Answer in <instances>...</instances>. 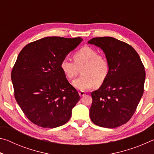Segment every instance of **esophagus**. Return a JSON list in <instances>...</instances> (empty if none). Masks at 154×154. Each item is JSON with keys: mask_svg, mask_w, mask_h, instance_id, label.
<instances>
[{"mask_svg": "<svg viewBox=\"0 0 154 154\" xmlns=\"http://www.w3.org/2000/svg\"><path fill=\"white\" fill-rule=\"evenodd\" d=\"M79 94L80 96H83L85 95V92H83V91H79Z\"/></svg>", "mask_w": 154, "mask_h": 154, "instance_id": "34e87169", "label": "esophagus"}]
</instances>
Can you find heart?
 Instances as JSON below:
<instances>
[{
	"instance_id": "heart-1",
	"label": "heart",
	"mask_w": 154,
	"mask_h": 154,
	"mask_svg": "<svg viewBox=\"0 0 154 154\" xmlns=\"http://www.w3.org/2000/svg\"><path fill=\"white\" fill-rule=\"evenodd\" d=\"M72 62L67 58L62 60L60 68L69 79L76 77L79 69L82 76L72 82L73 86L81 91L90 90L94 85L100 86L105 82L110 72L109 63L105 56L91 47H83L72 55Z\"/></svg>"
}]
</instances>
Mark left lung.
Segmentation results:
<instances>
[{
    "mask_svg": "<svg viewBox=\"0 0 154 154\" xmlns=\"http://www.w3.org/2000/svg\"><path fill=\"white\" fill-rule=\"evenodd\" d=\"M103 49L110 72L98 90L91 93L90 117L97 126L114 128L133 116L144 92L145 67L131 45L109 36L88 41Z\"/></svg>",
    "mask_w": 154,
    "mask_h": 154,
    "instance_id": "8db88e82",
    "label": "left lung"
}]
</instances>
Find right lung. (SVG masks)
Segmentation results:
<instances>
[{
  "instance_id": "add662e5",
  "label": "right lung",
  "mask_w": 154,
  "mask_h": 154,
  "mask_svg": "<svg viewBox=\"0 0 154 154\" xmlns=\"http://www.w3.org/2000/svg\"><path fill=\"white\" fill-rule=\"evenodd\" d=\"M82 41L80 37L49 36L27 44L20 52L11 71L15 98L36 126L54 128L71 118L80 96L60 63Z\"/></svg>"
}]
</instances>
